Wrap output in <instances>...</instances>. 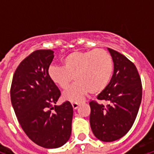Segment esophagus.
Returning a JSON list of instances; mask_svg holds the SVG:
<instances>
[{"instance_id":"esophagus-1","label":"esophagus","mask_w":154,"mask_h":154,"mask_svg":"<svg viewBox=\"0 0 154 154\" xmlns=\"http://www.w3.org/2000/svg\"><path fill=\"white\" fill-rule=\"evenodd\" d=\"M72 108H73L74 110H77L78 106H79V104L76 103V102H73V103H72Z\"/></svg>"}]
</instances>
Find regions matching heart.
Masks as SVG:
<instances>
[{"instance_id": "obj_1", "label": "heart", "mask_w": 154, "mask_h": 154, "mask_svg": "<svg viewBox=\"0 0 154 154\" xmlns=\"http://www.w3.org/2000/svg\"><path fill=\"white\" fill-rule=\"evenodd\" d=\"M63 67L51 65L48 76L57 87L65 90L75 78L77 82L63 95L65 100L79 102L90 92L99 94L108 86L113 72V59L107 51H77L62 59Z\"/></svg>"}]
</instances>
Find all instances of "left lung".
Returning a JSON list of instances; mask_svg holds the SVG:
<instances>
[{
  "label": "left lung",
  "instance_id": "obj_1",
  "mask_svg": "<svg viewBox=\"0 0 154 154\" xmlns=\"http://www.w3.org/2000/svg\"><path fill=\"white\" fill-rule=\"evenodd\" d=\"M114 62L110 82L97 96L105 106L90 101V125L94 135L112 142L125 135L136 119L142 100V82L135 65L119 52L108 48Z\"/></svg>",
  "mask_w": 154,
  "mask_h": 154
}]
</instances>
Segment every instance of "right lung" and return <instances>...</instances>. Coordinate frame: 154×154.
I'll return each mask as SVG.
<instances>
[{
  "label": "right lung",
  "instance_id": "1",
  "mask_svg": "<svg viewBox=\"0 0 154 154\" xmlns=\"http://www.w3.org/2000/svg\"><path fill=\"white\" fill-rule=\"evenodd\" d=\"M54 57L50 49L33 52L16 68L11 87L12 106L24 132L46 149L67 142L73 116L69 101L55 106L61 92L48 76Z\"/></svg>",
  "mask_w": 154,
  "mask_h": 154
}]
</instances>
